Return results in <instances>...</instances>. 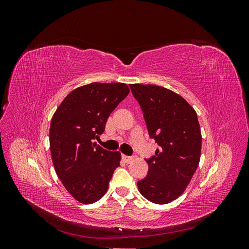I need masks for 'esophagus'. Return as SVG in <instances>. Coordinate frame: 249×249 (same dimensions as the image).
Returning <instances> with one entry per match:
<instances>
[{
    "label": "esophagus",
    "mask_w": 249,
    "mask_h": 249,
    "mask_svg": "<svg viewBox=\"0 0 249 249\" xmlns=\"http://www.w3.org/2000/svg\"><path fill=\"white\" fill-rule=\"evenodd\" d=\"M123 160H124V163L130 164L134 160V158L133 157H129V156H125V155H123Z\"/></svg>",
    "instance_id": "34e87169"
}]
</instances>
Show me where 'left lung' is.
Here are the masks:
<instances>
[{
	"label": "left lung",
	"mask_w": 249,
	"mask_h": 249,
	"mask_svg": "<svg viewBox=\"0 0 249 249\" xmlns=\"http://www.w3.org/2000/svg\"><path fill=\"white\" fill-rule=\"evenodd\" d=\"M140 105L149 137L161 146L146 160V178L137 183L147 200L165 205L186 190L196 171L201 153L197 114L184 97L157 85L130 84Z\"/></svg>",
	"instance_id": "left-lung-1"
}]
</instances>
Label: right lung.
<instances>
[{"label": "right lung", "instance_id": "1", "mask_svg": "<svg viewBox=\"0 0 249 249\" xmlns=\"http://www.w3.org/2000/svg\"><path fill=\"white\" fill-rule=\"evenodd\" d=\"M124 83H90L66 95L52 117V161L65 189L89 205L108 191L122 154L96 145L111 113L129 94Z\"/></svg>", "mask_w": 249, "mask_h": 249}]
</instances>
